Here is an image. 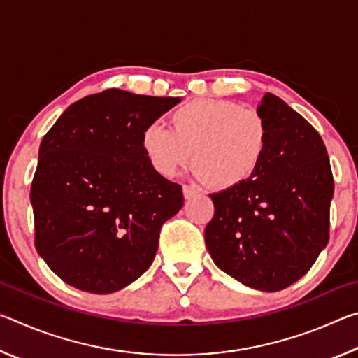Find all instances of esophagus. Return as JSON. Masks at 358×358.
Wrapping results in <instances>:
<instances>
[{
	"mask_svg": "<svg viewBox=\"0 0 358 358\" xmlns=\"http://www.w3.org/2000/svg\"><path fill=\"white\" fill-rule=\"evenodd\" d=\"M197 194H199V191L194 186L183 185V196H185V199H192V197H196Z\"/></svg>",
	"mask_w": 358,
	"mask_h": 358,
	"instance_id": "obj_1",
	"label": "esophagus"
}]
</instances>
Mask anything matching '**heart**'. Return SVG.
<instances>
[{"label": "heart", "mask_w": 358, "mask_h": 358, "mask_svg": "<svg viewBox=\"0 0 358 358\" xmlns=\"http://www.w3.org/2000/svg\"><path fill=\"white\" fill-rule=\"evenodd\" d=\"M270 131L262 115L234 101L194 99L175 108L171 129L147 124L141 147L150 167L171 178L191 161L194 175L217 189L251 180L268 150Z\"/></svg>", "instance_id": "b5f03b06"}]
</instances>
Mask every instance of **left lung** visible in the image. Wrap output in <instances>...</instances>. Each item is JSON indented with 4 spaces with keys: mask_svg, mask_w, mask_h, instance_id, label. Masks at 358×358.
Returning <instances> with one entry per match:
<instances>
[{
    "mask_svg": "<svg viewBox=\"0 0 358 358\" xmlns=\"http://www.w3.org/2000/svg\"><path fill=\"white\" fill-rule=\"evenodd\" d=\"M268 150L246 183L210 194L211 259L245 286L276 292L305 276L330 238L333 173L319 132L278 96L257 107Z\"/></svg>",
    "mask_w": 358,
    "mask_h": 358,
    "instance_id": "1",
    "label": "left lung"
}]
</instances>
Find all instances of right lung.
Returning a JSON list of instances; mask_svg holds the SVG:
<instances>
[{
  "label": "right lung",
  "mask_w": 358,
  "mask_h": 358,
  "mask_svg": "<svg viewBox=\"0 0 358 358\" xmlns=\"http://www.w3.org/2000/svg\"><path fill=\"white\" fill-rule=\"evenodd\" d=\"M178 102L110 88L69 106L42 138L29 192L34 246L69 286L112 294L153 262L183 192L150 167L141 136Z\"/></svg>",
  "instance_id": "right-lung-1"
}]
</instances>
